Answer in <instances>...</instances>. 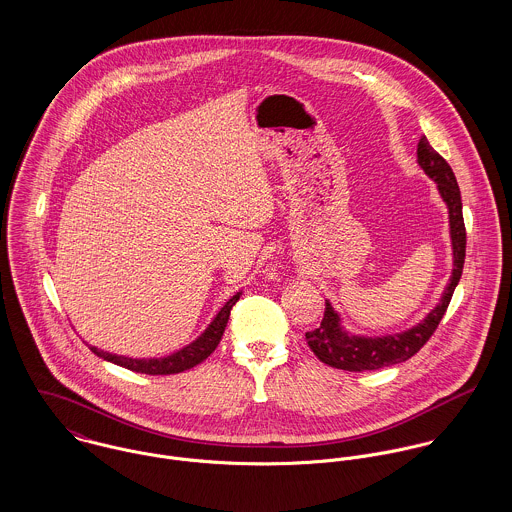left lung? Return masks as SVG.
Wrapping results in <instances>:
<instances>
[{
  "mask_svg": "<svg viewBox=\"0 0 512 512\" xmlns=\"http://www.w3.org/2000/svg\"><path fill=\"white\" fill-rule=\"evenodd\" d=\"M418 163L438 183L439 195L447 205L449 211V234H451V246H453V272L449 278V284L441 295L438 305L428 313V317L418 323L416 327L386 335V337H357L349 335L341 327V319L331 307L329 301H325V313L321 319V325L309 333H305V341L309 349L315 353V357L333 368L351 370V372H363V370H376L384 366L398 365L408 359H412L434 335L438 329L441 317L445 315V309L451 301V295L455 292V286L459 284L463 262H465V222H463V207H461V193L457 179L449 167V163L439 155L426 136L418 144Z\"/></svg>",
  "mask_w": 512,
  "mask_h": 512,
  "instance_id": "obj_1",
  "label": "left lung"
}]
</instances>
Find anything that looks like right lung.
I'll list each match as a JSON object with an SVG mask.
<instances>
[{"label": "right lung", "mask_w": 512, "mask_h": 512, "mask_svg": "<svg viewBox=\"0 0 512 512\" xmlns=\"http://www.w3.org/2000/svg\"><path fill=\"white\" fill-rule=\"evenodd\" d=\"M238 299H240V292L232 295L222 305V309L217 313V317L213 319V323L205 329V333L199 339H195L191 345L183 347L181 351H177L169 357H163V359H130V357H118V355L100 351L96 347H90V351L94 355H98L100 359L108 361V363L124 366L128 370L142 372V374H177V372H183L187 368H193V366L203 363L217 349V345L222 339V333H224V327L228 323V317H230V309Z\"/></svg>", "instance_id": "add662e5"}]
</instances>
